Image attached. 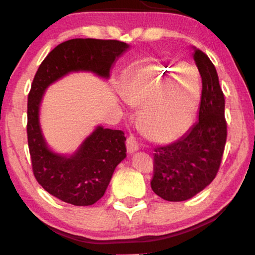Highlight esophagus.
I'll list each match as a JSON object with an SVG mask.
<instances>
[{"label": "esophagus", "instance_id": "34e87169", "mask_svg": "<svg viewBox=\"0 0 255 255\" xmlns=\"http://www.w3.org/2000/svg\"><path fill=\"white\" fill-rule=\"evenodd\" d=\"M126 148L129 154H132L138 150V144L135 139V137L129 136L126 140Z\"/></svg>", "mask_w": 255, "mask_h": 255}]
</instances>
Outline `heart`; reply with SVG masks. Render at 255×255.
I'll use <instances>...</instances> for the list:
<instances>
[{"mask_svg":"<svg viewBox=\"0 0 255 255\" xmlns=\"http://www.w3.org/2000/svg\"><path fill=\"white\" fill-rule=\"evenodd\" d=\"M174 69L178 77L171 86L166 81ZM120 94L129 105L140 107L144 135L155 143L167 144L182 137L192 125L201 98L199 73L187 63L165 66L141 64L131 72Z\"/></svg>","mask_w":255,"mask_h":255,"instance_id":"b5f03b06","label":"heart"}]
</instances>
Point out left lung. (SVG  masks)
I'll return each instance as SVG.
<instances>
[{"label": "left lung", "mask_w": 255, "mask_h": 255, "mask_svg": "<svg viewBox=\"0 0 255 255\" xmlns=\"http://www.w3.org/2000/svg\"><path fill=\"white\" fill-rule=\"evenodd\" d=\"M193 59L202 81L198 120L180 139L154 153L150 185L167 201L188 200L213 182L226 144L225 99L217 72L208 56L196 47Z\"/></svg>", "instance_id": "left-lung-1"}]
</instances>
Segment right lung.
Wrapping results in <instances>:
<instances>
[{"label": "right lung", "instance_id": "1", "mask_svg": "<svg viewBox=\"0 0 255 255\" xmlns=\"http://www.w3.org/2000/svg\"><path fill=\"white\" fill-rule=\"evenodd\" d=\"M130 48L126 42L71 39L58 45L34 75L28 97V145L33 174L42 188L59 200L91 206L101 199L118 164L126 158L122 130L99 125L71 154L49 147L40 125V106L46 90L71 73H92L109 80L117 59Z\"/></svg>", "mask_w": 255, "mask_h": 255}]
</instances>
